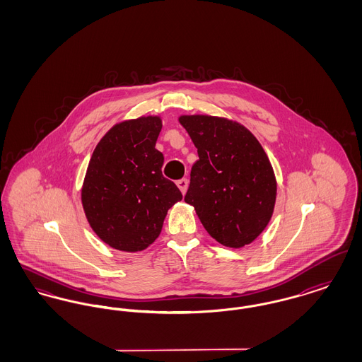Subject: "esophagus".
Segmentation results:
<instances>
[{"instance_id": "1", "label": "esophagus", "mask_w": 362, "mask_h": 362, "mask_svg": "<svg viewBox=\"0 0 362 362\" xmlns=\"http://www.w3.org/2000/svg\"><path fill=\"white\" fill-rule=\"evenodd\" d=\"M176 185H177L179 189L182 191V194H186L187 187H189V180H187V179H180V180H177Z\"/></svg>"}]
</instances>
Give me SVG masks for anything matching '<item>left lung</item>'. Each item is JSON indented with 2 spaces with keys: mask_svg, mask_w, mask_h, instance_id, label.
Listing matches in <instances>:
<instances>
[{
  "mask_svg": "<svg viewBox=\"0 0 362 362\" xmlns=\"http://www.w3.org/2000/svg\"><path fill=\"white\" fill-rule=\"evenodd\" d=\"M199 160L191 168L186 204L207 233L229 248L251 244L270 223L276 199L273 165L257 137L224 117L180 115Z\"/></svg>",
  "mask_w": 362,
  "mask_h": 362,
  "instance_id": "8db88e82",
  "label": "left lung"
}]
</instances>
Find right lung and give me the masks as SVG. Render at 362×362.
Returning a JSON list of instances; mask_svg holds the SVG:
<instances>
[{
	"label": "right lung",
	"mask_w": 362,
	"mask_h": 362,
	"mask_svg": "<svg viewBox=\"0 0 362 362\" xmlns=\"http://www.w3.org/2000/svg\"><path fill=\"white\" fill-rule=\"evenodd\" d=\"M160 115L115 123L99 141L86 168L81 204L86 220L111 248L138 252L158 238L182 192L161 173L156 149Z\"/></svg>",
	"instance_id": "add662e5"
}]
</instances>
